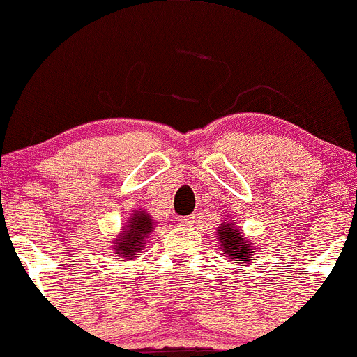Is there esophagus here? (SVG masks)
Listing matches in <instances>:
<instances>
[{
  "label": "esophagus",
  "instance_id": "34e87169",
  "mask_svg": "<svg viewBox=\"0 0 357 357\" xmlns=\"http://www.w3.org/2000/svg\"><path fill=\"white\" fill-rule=\"evenodd\" d=\"M178 222H180V225H183V227H192L194 216H183V218H180Z\"/></svg>",
  "mask_w": 357,
  "mask_h": 357
}]
</instances>
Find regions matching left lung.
<instances>
[{"label":"left lung","instance_id":"1","mask_svg":"<svg viewBox=\"0 0 357 357\" xmlns=\"http://www.w3.org/2000/svg\"><path fill=\"white\" fill-rule=\"evenodd\" d=\"M216 235H218L220 244L223 248V255L230 261H244V263H248L252 252H255L252 245L241 237V232L235 229L234 223H223Z\"/></svg>","mask_w":357,"mask_h":357}]
</instances>
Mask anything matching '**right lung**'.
Here are the masks:
<instances>
[{
	"label": "right lung",
	"instance_id": "1",
	"mask_svg": "<svg viewBox=\"0 0 357 357\" xmlns=\"http://www.w3.org/2000/svg\"><path fill=\"white\" fill-rule=\"evenodd\" d=\"M153 230V220L148 213L139 211L127 222V227L123 229V234L116 238V245H113V252L120 258L132 259L135 252L144 248L146 235Z\"/></svg>",
	"mask_w": 357,
	"mask_h": 357
}]
</instances>
